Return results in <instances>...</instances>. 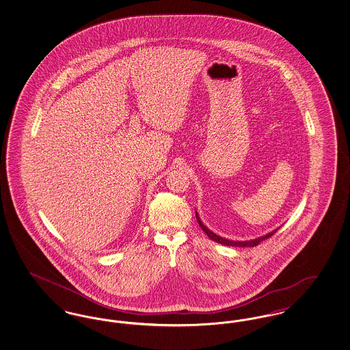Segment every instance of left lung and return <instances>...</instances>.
Returning a JSON list of instances; mask_svg holds the SVG:
<instances>
[{
  "label": "left lung",
  "instance_id": "1",
  "mask_svg": "<svg viewBox=\"0 0 350 350\" xmlns=\"http://www.w3.org/2000/svg\"><path fill=\"white\" fill-rule=\"evenodd\" d=\"M196 217H197V221H198L200 228L204 231V233H207V236H208L211 240L217 241L219 244L227 245V247H239V248L256 247V245H258L262 240H265L267 237L273 236L274 233L277 232V230H278V228H277V230H274V231H271V232L267 233V234H264V236H260V237H257V239H253V240H247V241H234V240H228V239H226V237H221V236H219L217 233L213 232L211 230H208V228L203 224V221L200 220V215H198V213H197V211H196Z\"/></svg>",
  "mask_w": 350,
  "mask_h": 350
}]
</instances>
